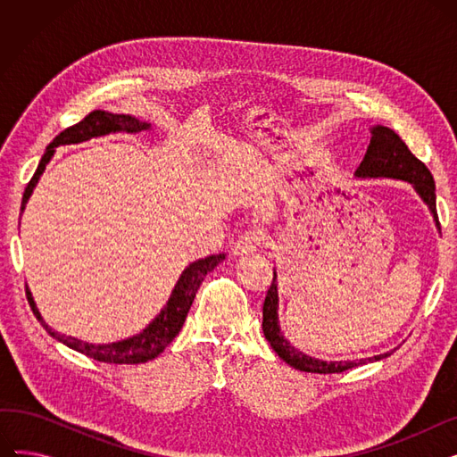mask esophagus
Segmentation results:
<instances>
[{
  "label": "esophagus",
  "instance_id": "1",
  "mask_svg": "<svg viewBox=\"0 0 457 457\" xmlns=\"http://www.w3.org/2000/svg\"><path fill=\"white\" fill-rule=\"evenodd\" d=\"M262 243H265V235L261 231H246L243 237H238V241L233 246V255L246 257L255 253Z\"/></svg>",
  "mask_w": 457,
  "mask_h": 457
}]
</instances>
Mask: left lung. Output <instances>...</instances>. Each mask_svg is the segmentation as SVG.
I'll return each instance as SVG.
<instances>
[{
  "label": "left lung",
  "instance_id": "1",
  "mask_svg": "<svg viewBox=\"0 0 457 457\" xmlns=\"http://www.w3.org/2000/svg\"><path fill=\"white\" fill-rule=\"evenodd\" d=\"M357 176L361 178H396L405 179L415 185L420 198L429 207L434 220L441 231L437 207H436V183L434 176L428 170V166L417 159L410 148L405 146V142L389 128L376 126L372 128V138L369 144V150L365 154V159L357 168ZM262 333H265L267 341L276 350V353L283 359L285 363H289L296 370L311 372V374H337L350 370L353 367L365 365L369 361H379L383 357H389L395 350L387 353H379L369 359H359V361H337L328 363L320 361V359L309 357L303 352L296 350L289 341L283 337V333L278 324V283H276V272L272 278V283L267 291L265 303H262Z\"/></svg>",
  "mask_w": 457,
  "mask_h": 457
}]
</instances>
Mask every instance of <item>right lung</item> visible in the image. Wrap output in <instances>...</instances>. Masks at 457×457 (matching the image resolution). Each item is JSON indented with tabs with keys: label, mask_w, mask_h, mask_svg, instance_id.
Segmentation results:
<instances>
[{
	"label": "right lung",
	"mask_w": 457,
	"mask_h": 457,
	"mask_svg": "<svg viewBox=\"0 0 457 457\" xmlns=\"http://www.w3.org/2000/svg\"><path fill=\"white\" fill-rule=\"evenodd\" d=\"M146 129H150V124L138 122L137 118H133L129 114H112V112H105V111L88 112L81 120V122L66 128L50 144H47L46 154L42 155V159L37 166V172L33 174L26 190H23L21 211L26 209V204L31 196V192H33L40 174L44 172L46 164L50 162L55 148L61 146V144H76V142H83V140H88L92 137L107 135V133H112V131L140 133V131H146ZM224 259H226V255L219 253V255H209L205 259L192 262V265L187 267L185 272L181 274V278L176 285V289L172 291L170 300H168L166 307L157 315V319L142 333L135 335V337L120 341V343H112V345H98V346H96V345H88V343L78 341L74 337H68V335L54 331L50 326H47L42 320L38 309H37V305L31 298V293L28 289H26V295H28V302L33 309L35 317L40 320L44 329L50 335H54L57 341H61L68 348L78 350V352L85 353L87 357H92V359H96V361H102V363L138 365V363H146V361H150V359L157 357L168 345L174 341V337L179 333V329H181V326L187 319V313H188L192 302H195V296L200 289L204 278Z\"/></svg>",
	"instance_id": "right-lung-1"
}]
</instances>
